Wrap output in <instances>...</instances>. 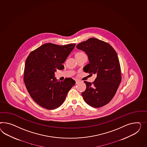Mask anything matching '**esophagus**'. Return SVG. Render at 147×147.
I'll return each instance as SVG.
<instances>
[{
  "mask_svg": "<svg viewBox=\"0 0 147 147\" xmlns=\"http://www.w3.org/2000/svg\"><path fill=\"white\" fill-rule=\"evenodd\" d=\"M76 84H78V83H79V80H76Z\"/></svg>",
  "mask_w": 147,
  "mask_h": 147,
  "instance_id": "1",
  "label": "esophagus"
}]
</instances>
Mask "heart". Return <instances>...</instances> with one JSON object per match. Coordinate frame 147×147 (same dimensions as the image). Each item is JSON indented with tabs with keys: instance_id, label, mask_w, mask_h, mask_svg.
Listing matches in <instances>:
<instances>
[{
	"instance_id": "heart-1",
	"label": "heart",
	"mask_w": 147,
	"mask_h": 147,
	"mask_svg": "<svg viewBox=\"0 0 147 147\" xmlns=\"http://www.w3.org/2000/svg\"><path fill=\"white\" fill-rule=\"evenodd\" d=\"M82 53V52H78V53Z\"/></svg>"
}]
</instances>
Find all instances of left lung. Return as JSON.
I'll use <instances>...</instances> for the list:
<instances>
[{
    "label": "left lung",
    "instance_id": "obj_1",
    "mask_svg": "<svg viewBox=\"0 0 147 147\" xmlns=\"http://www.w3.org/2000/svg\"><path fill=\"white\" fill-rule=\"evenodd\" d=\"M76 48L88 57L89 63L84 71L97 75L92 83L84 81L87 86L82 93L84 100L92 107H102L113 98L121 80L117 54L109 44L95 38L78 44Z\"/></svg>",
    "mask_w": 147,
    "mask_h": 147
}]
</instances>
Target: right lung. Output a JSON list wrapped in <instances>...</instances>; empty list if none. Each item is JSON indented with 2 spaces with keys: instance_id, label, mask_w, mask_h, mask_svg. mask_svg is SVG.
Listing matches in <instances>:
<instances>
[{
  "instance_id": "1",
  "label": "right lung",
  "mask_w": 147,
  "mask_h": 147,
  "mask_svg": "<svg viewBox=\"0 0 147 147\" xmlns=\"http://www.w3.org/2000/svg\"><path fill=\"white\" fill-rule=\"evenodd\" d=\"M76 44L59 45L48 43L32 51L25 63L24 81L29 95L40 107L53 110L63 103L68 92L76 84L71 78L58 81L57 69L64 68L63 63Z\"/></svg>"
}]
</instances>
